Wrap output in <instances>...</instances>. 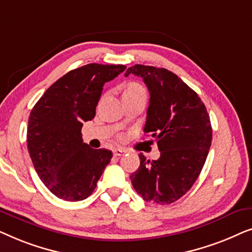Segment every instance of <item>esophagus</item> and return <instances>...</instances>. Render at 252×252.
Instances as JSON below:
<instances>
[{"label":"esophagus","instance_id":"obj_1","mask_svg":"<svg viewBox=\"0 0 252 252\" xmlns=\"http://www.w3.org/2000/svg\"><path fill=\"white\" fill-rule=\"evenodd\" d=\"M125 153L126 151L124 150L123 148H116V149H113V155H115V156H123Z\"/></svg>","mask_w":252,"mask_h":252}]
</instances>
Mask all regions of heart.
<instances>
[{
    "label": "heart",
    "instance_id": "1",
    "mask_svg": "<svg viewBox=\"0 0 252 252\" xmlns=\"http://www.w3.org/2000/svg\"><path fill=\"white\" fill-rule=\"evenodd\" d=\"M136 92H144V89L141 87L139 84H130L128 86V88H127L125 93H124V94H126V93H136ZM144 93H146V92H144Z\"/></svg>",
    "mask_w": 252,
    "mask_h": 252
}]
</instances>
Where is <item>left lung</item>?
Instances as JSON below:
<instances>
[{"mask_svg": "<svg viewBox=\"0 0 252 252\" xmlns=\"http://www.w3.org/2000/svg\"><path fill=\"white\" fill-rule=\"evenodd\" d=\"M129 74L143 79L150 93L144 133L157 141L160 157L139 155L140 167L130 175L137 194L155 204H171L197 180L212 141V127L204 103L177 74L136 64Z\"/></svg>", "mask_w": 252, "mask_h": 252, "instance_id": "8db88e82", "label": "left lung"}]
</instances>
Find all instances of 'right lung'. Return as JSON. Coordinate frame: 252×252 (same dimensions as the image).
<instances>
[{"label": "right lung", "instance_id": "right-lung-1", "mask_svg": "<svg viewBox=\"0 0 252 252\" xmlns=\"http://www.w3.org/2000/svg\"><path fill=\"white\" fill-rule=\"evenodd\" d=\"M125 65L87 64L67 72L44 92L31 111L27 148L37 175L58 198L78 202L96 188L112 151L82 141V123L95 117L103 86Z\"/></svg>", "mask_w": 252, "mask_h": 252}]
</instances>
